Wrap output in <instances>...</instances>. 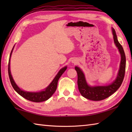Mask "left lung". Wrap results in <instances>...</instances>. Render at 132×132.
<instances>
[{
    "label": "left lung",
    "instance_id": "1",
    "mask_svg": "<svg viewBox=\"0 0 132 132\" xmlns=\"http://www.w3.org/2000/svg\"><path fill=\"white\" fill-rule=\"evenodd\" d=\"M114 42L116 46L118 47L121 54V63L118 75L114 82L106 86H95L91 87L88 86L85 79V75L82 70L75 67V69L78 74V86L80 94L83 97L89 100L94 101H100L106 99L114 93L121 86L124 80L126 68V57L125 54L121 45L117 40L115 30L112 28Z\"/></svg>",
    "mask_w": 132,
    "mask_h": 132
}]
</instances>
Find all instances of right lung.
<instances>
[{
  "label": "right lung",
  "mask_w": 132,
  "mask_h": 132,
  "mask_svg": "<svg viewBox=\"0 0 132 132\" xmlns=\"http://www.w3.org/2000/svg\"><path fill=\"white\" fill-rule=\"evenodd\" d=\"M13 49V47L12 50V51L11 52L10 59H9V62H8V75H9L11 85H12L13 89L18 92V93L21 95L22 97H23L25 99L28 100L29 101H31L33 102H42L46 101L47 99H49V98L51 97L53 94L54 93L55 91L57 89V85H58V81L60 79V78L62 75L63 74V72L65 71V70L67 69V67H64V68H62L60 70V71L58 72L57 75H56L54 79H53L52 82L50 84V85L47 87L45 89L44 91L39 92H26L24 91L20 88L19 87L16 85L15 82H14V80L12 78V75L11 74L10 71V58L11 56V54H12V50Z\"/></svg>",
  "instance_id": "1"
}]
</instances>
